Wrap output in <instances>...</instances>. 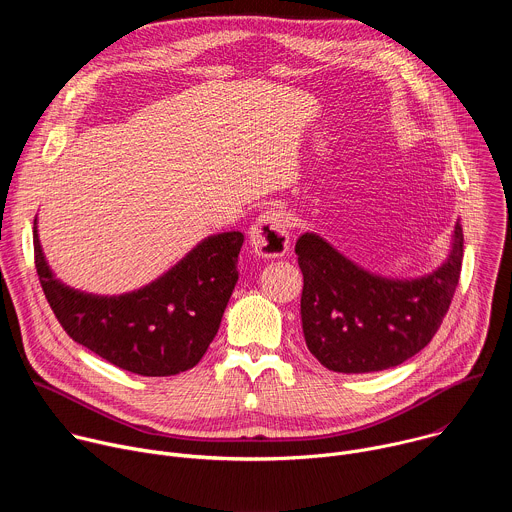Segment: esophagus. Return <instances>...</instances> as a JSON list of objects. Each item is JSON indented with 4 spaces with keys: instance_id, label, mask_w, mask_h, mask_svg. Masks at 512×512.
Segmentation results:
<instances>
[{
    "instance_id": "obj_1",
    "label": "esophagus",
    "mask_w": 512,
    "mask_h": 512,
    "mask_svg": "<svg viewBox=\"0 0 512 512\" xmlns=\"http://www.w3.org/2000/svg\"><path fill=\"white\" fill-rule=\"evenodd\" d=\"M251 245L261 257H283L289 251V218L281 208H267L251 225Z\"/></svg>"
}]
</instances>
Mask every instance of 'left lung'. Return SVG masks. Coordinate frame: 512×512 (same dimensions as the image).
<instances>
[{"instance_id":"left-lung-1","label":"left lung","mask_w":512,"mask_h":512,"mask_svg":"<svg viewBox=\"0 0 512 512\" xmlns=\"http://www.w3.org/2000/svg\"><path fill=\"white\" fill-rule=\"evenodd\" d=\"M296 253L308 350L326 369L358 375L397 367L429 344L460 279L464 233L456 223L448 259L415 279L362 269L316 233H304Z\"/></svg>"}]
</instances>
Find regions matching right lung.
<instances>
[{
    "label": "right lung",
    "instance_id": "right-lung-1",
    "mask_svg": "<svg viewBox=\"0 0 512 512\" xmlns=\"http://www.w3.org/2000/svg\"><path fill=\"white\" fill-rule=\"evenodd\" d=\"M243 241L239 231L206 237L150 285L123 296H93L54 277L34 221L36 271L60 326L75 342L141 377L196 367L239 279Z\"/></svg>",
    "mask_w": 512,
    "mask_h": 512
}]
</instances>
